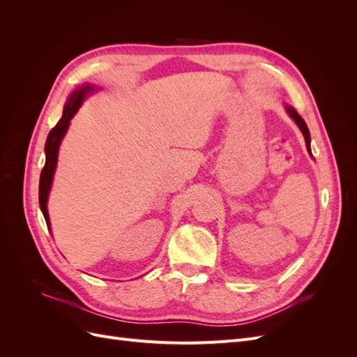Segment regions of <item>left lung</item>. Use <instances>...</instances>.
Here are the masks:
<instances>
[{
	"mask_svg": "<svg viewBox=\"0 0 357 357\" xmlns=\"http://www.w3.org/2000/svg\"><path fill=\"white\" fill-rule=\"evenodd\" d=\"M286 112L289 113V116L294 119L295 121V123L299 126V129H301V132L304 134V138H305V144H307V150H308V153L311 155V147H310V131H308V126H307V123L304 122V119H302L299 114H298V112L294 109V107H290V105H286Z\"/></svg>",
	"mask_w": 357,
	"mask_h": 357,
	"instance_id": "1",
	"label": "left lung"
}]
</instances>
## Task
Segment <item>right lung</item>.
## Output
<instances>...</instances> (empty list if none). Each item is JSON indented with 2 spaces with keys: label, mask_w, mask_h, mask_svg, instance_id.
<instances>
[{
  "label": "right lung",
  "mask_w": 357,
  "mask_h": 357,
  "mask_svg": "<svg viewBox=\"0 0 357 357\" xmlns=\"http://www.w3.org/2000/svg\"><path fill=\"white\" fill-rule=\"evenodd\" d=\"M95 88L91 84H84L80 86V88L75 89L63 105V113L61 121L56 123L55 128H52V131L47 135L46 139V146H45V152H46V164L45 168H43L41 174H40V186H38V201H40V208L43 211V215H45L47 228H50V222H49V213H47V198H49V192L52 188V180L53 174H55L56 169V162H58V152H59V146L63 135H66L67 129L70 126V121L74 117V114L77 113L79 107L84 101L88 93L93 92Z\"/></svg>",
  "instance_id": "1"
}]
</instances>
